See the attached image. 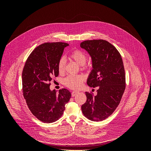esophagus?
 Returning a JSON list of instances; mask_svg holds the SVG:
<instances>
[{"mask_svg":"<svg viewBox=\"0 0 151 151\" xmlns=\"http://www.w3.org/2000/svg\"><path fill=\"white\" fill-rule=\"evenodd\" d=\"M77 93H79L78 91H72V97L75 96H76Z\"/></svg>","mask_w":151,"mask_h":151,"instance_id":"1","label":"esophagus"}]
</instances>
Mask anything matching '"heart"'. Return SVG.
I'll return each mask as SVG.
<instances>
[{
    "instance_id": "obj_1",
    "label": "heart",
    "mask_w": 151,
    "mask_h": 151,
    "mask_svg": "<svg viewBox=\"0 0 151 151\" xmlns=\"http://www.w3.org/2000/svg\"><path fill=\"white\" fill-rule=\"evenodd\" d=\"M69 57L75 61L79 65H82L84 68L88 67L86 65L87 60L86 54L80 50H75L70 54ZM65 60L63 57L60 58L58 63V69L60 72L64 70ZM84 77L81 75H70L68 76L64 79V84L72 89H79L83 85Z\"/></svg>"
}]
</instances>
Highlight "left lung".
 Masks as SVG:
<instances>
[{"instance_id":"8db88e82","label":"left lung","mask_w":151,"mask_h":151,"mask_svg":"<svg viewBox=\"0 0 151 151\" xmlns=\"http://www.w3.org/2000/svg\"><path fill=\"white\" fill-rule=\"evenodd\" d=\"M92 58L93 70L87 84L98 87L97 95L86 92L82 105L84 115L92 121H102L115 111L125 89V73L121 55L110 43L103 40H86L81 43Z\"/></svg>"}]
</instances>
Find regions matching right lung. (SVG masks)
I'll return each mask as SVG.
<instances>
[{
	"instance_id": "right-lung-1",
	"label": "right lung",
	"mask_w": 151,
	"mask_h": 151,
	"mask_svg": "<svg viewBox=\"0 0 151 151\" xmlns=\"http://www.w3.org/2000/svg\"><path fill=\"white\" fill-rule=\"evenodd\" d=\"M68 44L63 42L45 43L39 45L25 63L22 73V93L33 115L44 123L58 120L71 97L67 89H50L53 77L58 76V63Z\"/></svg>"
}]
</instances>
